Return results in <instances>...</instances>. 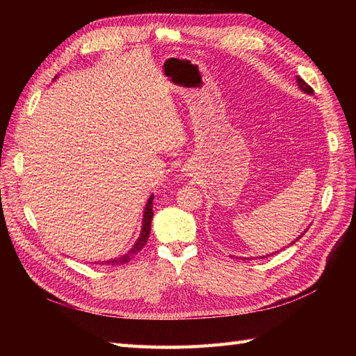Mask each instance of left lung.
Returning a JSON list of instances; mask_svg holds the SVG:
<instances>
[{"instance_id": "obj_1", "label": "left lung", "mask_w": 356, "mask_h": 356, "mask_svg": "<svg viewBox=\"0 0 356 356\" xmlns=\"http://www.w3.org/2000/svg\"><path fill=\"white\" fill-rule=\"evenodd\" d=\"M297 83H298V86H300V89L303 90V92H306V93H314V89H312L310 86H309L303 79L297 77ZM301 236H303V234H301ZM301 236H300V238H301ZM300 238H298V239H300ZM296 241H297V239H296ZM296 241H294V242H296ZM294 242H293V243H294ZM293 243H291V245H293Z\"/></svg>"}]
</instances>
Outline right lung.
<instances>
[{"label":"right lung","instance_id":"1","mask_svg":"<svg viewBox=\"0 0 356 356\" xmlns=\"http://www.w3.org/2000/svg\"><path fill=\"white\" fill-rule=\"evenodd\" d=\"M153 199L154 196H152L147 202V207H145V212H144V224H143V232L141 236H139L138 242L134 245V248L131 251H129L126 255L120 257V258H114V260H108V261H104L105 264H111V266H123L126 263H129L132 260L135 255H138V252H141L143 248L145 246L147 241H148V236H149V230H152V220H153ZM102 263V264H104Z\"/></svg>","mask_w":356,"mask_h":356}]
</instances>
